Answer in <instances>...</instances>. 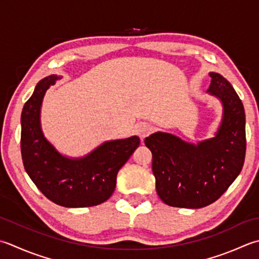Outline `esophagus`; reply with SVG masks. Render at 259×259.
<instances>
[{
    "instance_id": "1",
    "label": "esophagus",
    "mask_w": 259,
    "mask_h": 259,
    "mask_svg": "<svg viewBox=\"0 0 259 259\" xmlns=\"http://www.w3.org/2000/svg\"><path fill=\"white\" fill-rule=\"evenodd\" d=\"M137 131H138L141 139H144L145 137L151 134V131H153V126H151L148 122H141L137 125Z\"/></svg>"
}]
</instances>
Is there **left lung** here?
<instances>
[{
  "label": "left lung",
  "mask_w": 259,
  "mask_h": 259,
  "mask_svg": "<svg viewBox=\"0 0 259 259\" xmlns=\"http://www.w3.org/2000/svg\"><path fill=\"white\" fill-rule=\"evenodd\" d=\"M210 76L207 91L224 104V120L214 138L197 146L163 133L145 139V145L153 154L157 194L169 206L200 209L213 203L244 166V105L227 79L217 73H210Z\"/></svg>",
  "instance_id": "obj_1"
}]
</instances>
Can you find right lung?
Here are the masks:
<instances>
[{
	"label": "right lung",
	"mask_w": 259,
	"mask_h": 259,
	"mask_svg": "<svg viewBox=\"0 0 259 259\" xmlns=\"http://www.w3.org/2000/svg\"><path fill=\"white\" fill-rule=\"evenodd\" d=\"M58 76L40 80L21 114V156L24 169L40 192L65 207L103 203L112 195L116 174L140 144L138 137L104 143L82 159L59 155L40 129V105Z\"/></svg>",
	"instance_id": "add662e5"
}]
</instances>
